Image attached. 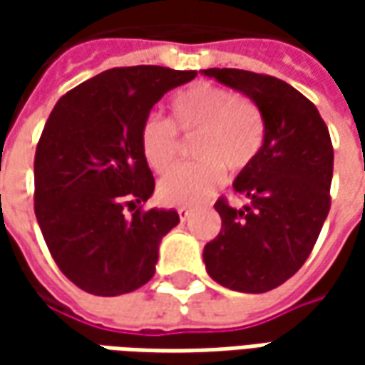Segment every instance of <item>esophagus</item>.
I'll return each mask as SVG.
<instances>
[{
	"label": "esophagus",
	"mask_w": 365,
	"mask_h": 365,
	"mask_svg": "<svg viewBox=\"0 0 365 365\" xmlns=\"http://www.w3.org/2000/svg\"><path fill=\"white\" fill-rule=\"evenodd\" d=\"M190 215H192V209H187V207H180V209H178V217H180V221H187V219H190Z\"/></svg>",
	"instance_id": "esophagus-1"
}]
</instances>
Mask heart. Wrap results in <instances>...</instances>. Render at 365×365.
I'll return each instance as SVG.
<instances>
[{
    "mask_svg": "<svg viewBox=\"0 0 365 365\" xmlns=\"http://www.w3.org/2000/svg\"><path fill=\"white\" fill-rule=\"evenodd\" d=\"M195 138L197 164L180 166L158 185V199L175 207H195L211 199L225 185V170L242 175L264 146L266 123L256 103L211 83H197L170 99V120L148 115L138 142L146 164L168 173L178 160L180 140Z\"/></svg>",
    "mask_w": 365,
    "mask_h": 365,
    "instance_id": "heart-1",
    "label": "heart"
}]
</instances>
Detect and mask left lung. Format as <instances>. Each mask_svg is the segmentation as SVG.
I'll return each instance as SVG.
<instances>
[{
    "label": "left lung",
    "instance_id": "8db88e82",
    "mask_svg": "<svg viewBox=\"0 0 365 365\" xmlns=\"http://www.w3.org/2000/svg\"><path fill=\"white\" fill-rule=\"evenodd\" d=\"M203 73L247 95L266 123L262 152L233 182L247 205L233 209L227 199L215 203L221 232L205 245V268L221 287L268 292L299 272L327 219L329 130L317 107L280 78L240 68Z\"/></svg>",
    "mask_w": 365,
    "mask_h": 365
}]
</instances>
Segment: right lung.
Returning a JSON list of instances; mask_svg holds the SVG:
<instances>
[{
    "label": "right lung",
    "mask_w": 365,
    "mask_h": 365,
    "mask_svg": "<svg viewBox=\"0 0 365 365\" xmlns=\"http://www.w3.org/2000/svg\"><path fill=\"white\" fill-rule=\"evenodd\" d=\"M195 71L109 68L54 106L34 158V213L61 272L81 290L118 297L154 276L176 211L144 209L154 176L138 132L164 93ZM130 215H127V211Z\"/></svg>",
    "instance_id": "obj_1"
}]
</instances>
